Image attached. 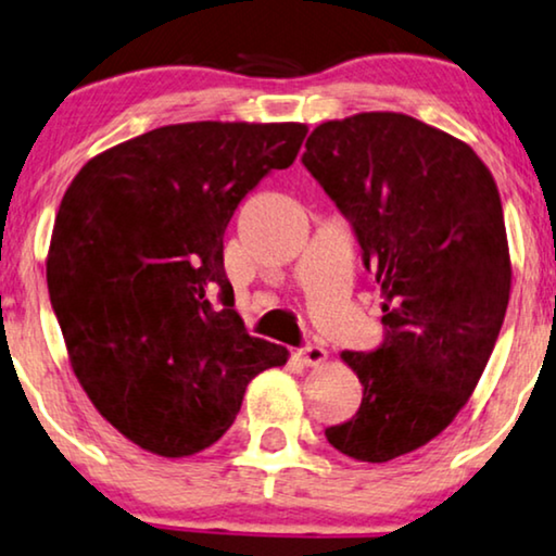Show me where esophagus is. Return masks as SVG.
<instances>
[{"instance_id":"obj_1","label":"esophagus","mask_w":556,"mask_h":556,"mask_svg":"<svg viewBox=\"0 0 556 556\" xmlns=\"http://www.w3.org/2000/svg\"><path fill=\"white\" fill-rule=\"evenodd\" d=\"M298 355H300V361L305 366H317V364H323L325 358H328V353H325V348L323 345H317V343H305L298 351Z\"/></svg>"}]
</instances>
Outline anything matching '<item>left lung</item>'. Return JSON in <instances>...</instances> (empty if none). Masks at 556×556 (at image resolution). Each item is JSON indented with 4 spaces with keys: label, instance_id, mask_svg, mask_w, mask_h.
Returning <instances> with one entry per match:
<instances>
[{
    "label": "left lung",
    "instance_id": "obj_1",
    "mask_svg": "<svg viewBox=\"0 0 556 556\" xmlns=\"http://www.w3.org/2000/svg\"><path fill=\"white\" fill-rule=\"evenodd\" d=\"M302 165L351 224L383 298L381 343L340 353L364 383L358 412L325 438L389 463L455 419L498 340L510 294L498 188L468 144L391 111L320 124Z\"/></svg>",
    "mask_w": 556,
    "mask_h": 556
}]
</instances>
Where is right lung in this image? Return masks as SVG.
Wrapping results in <instances>:
<instances>
[{"mask_svg":"<svg viewBox=\"0 0 556 556\" xmlns=\"http://www.w3.org/2000/svg\"><path fill=\"white\" fill-rule=\"evenodd\" d=\"M305 135V124H173L111 147L65 190L50 302L80 387L139 447H211L247 383L287 364V348L251 338L233 309L224 233Z\"/></svg>","mask_w":556,"mask_h":556,"instance_id":"obj_1","label":"right lung"}]
</instances>
